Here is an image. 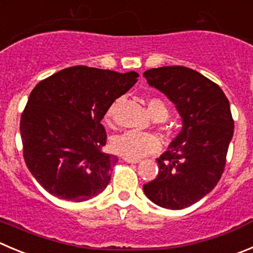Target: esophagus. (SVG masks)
<instances>
[{"label": "esophagus", "instance_id": "1", "mask_svg": "<svg viewBox=\"0 0 253 253\" xmlns=\"http://www.w3.org/2000/svg\"><path fill=\"white\" fill-rule=\"evenodd\" d=\"M125 161L127 162V164H138V162H140V160H133V159H126V157H125Z\"/></svg>", "mask_w": 253, "mask_h": 253}]
</instances>
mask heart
<instances>
[{
    "mask_svg": "<svg viewBox=\"0 0 253 253\" xmlns=\"http://www.w3.org/2000/svg\"><path fill=\"white\" fill-rule=\"evenodd\" d=\"M115 106L112 105L106 112V120L112 119ZM147 110L153 120H166L169 116V107L160 98H150L147 101ZM111 147L117 155L126 159L140 160L147 155L156 153L161 148V141L157 136L148 132L127 131L115 136L111 141Z\"/></svg>",
    "mask_w": 253,
    "mask_h": 253,
    "instance_id": "obj_1",
    "label": "heart"
}]
</instances>
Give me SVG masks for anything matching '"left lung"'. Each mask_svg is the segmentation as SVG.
<instances>
[{
	"instance_id": "obj_1",
	"label": "left lung",
	"mask_w": 253,
	"mask_h": 253,
	"mask_svg": "<svg viewBox=\"0 0 253 253\" xmlns=\"http://www.w3.org/2000/svg\"><path fill=\"white\" fill-rule=\"evenodd\" d=\"M143 76L182 119L180 133L156 160L159 174L143 191L157 206L186 209L209 195L222 176L233 136L230 102L214 82L183 66L151 68Z\"/></svg>"
}]
</instances>
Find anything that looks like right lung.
<instances>
[{
    "label": "right lung",
    "mask_w": 253,
    "mask_h": 253,
    "mask_svg": "<svg viewBox=\"0 0 253 253\" xmlns=\"http://www.w3.org/2000/svg\"><path fill=\"white\" fill-rule=\"evenodd\" d=\"M137 77L134 71L75 66L32 89L20 122L23 157L47 192L82 202L107 187L119 159L102 151L107 134L101 121Z\"/></svg>",
    "instance_id": "add662e5"
}]
</instances>
